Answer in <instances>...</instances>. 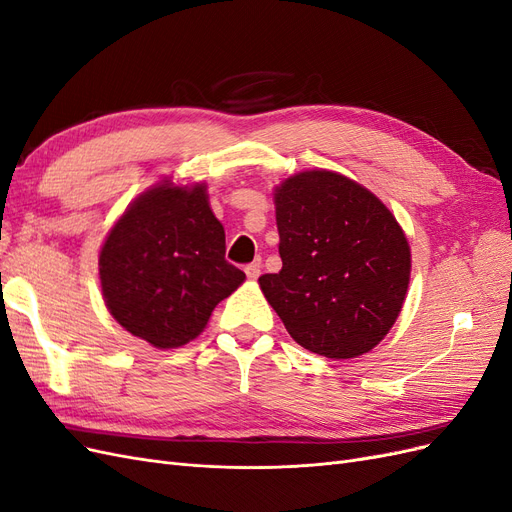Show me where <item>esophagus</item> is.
Listing matches in <instances>:
<instances>
[{
    "instance_id": "34e87169",
    "label": "esophagus",
    "mask_w": 512,
    "mask_h": 512,
    "mask_svg": "<svg viewBox=\"0 0 512 512\" xmlns=\"http://www.w3.org/2000/svg\"><path fill=\"white\" fill-rule=\"evenodd\" d=\"M260 269H262V265H260V260H254V262H250V265L245 267V275L250 277V280H258V275H260Z\"/></svg>"
}]
</instances>
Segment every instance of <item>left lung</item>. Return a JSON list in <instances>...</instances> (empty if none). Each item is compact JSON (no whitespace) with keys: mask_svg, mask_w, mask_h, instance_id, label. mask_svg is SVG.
<instances>
[{"mask_svg":"<svg viewBox=\"0 0 512 512\" xmlns=\"http://www.w3.org/2000/svg\"><path fill=\"white\" fill-rule=\"evenodd\" d=\"M282 271L258 284L290 337L327 359H354L395 324L410 245L378 196L331 170H303L273 194Z\"/></svg>","mask_w":512,"mask_h":512,"instance_id":"obj_1","label":"left lung"}]
</instances>
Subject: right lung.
<instances>
[{
  "label": "right lung",
  "instance_id": "obj_1",
  "mask_svg": "<svg viewBox=\"0 0 512 512\" xmlns=\"http://www.w3.org/2000/svg\"><path fill=\"white\" fill-rule=\"evenodd\" d=\"M224 226L209 207L207 185L170 181L138 196L100 250L108 312L134 337L179 348L198 337L245 273L224 258Z\"/></svg>",
  "mask_w": 512,
  "mask_h": 512
}]
</instances>
